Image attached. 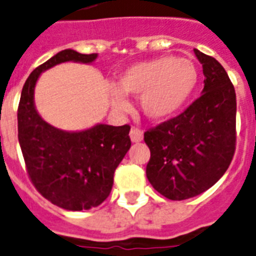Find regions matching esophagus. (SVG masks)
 Segmentation results:
<instances>
[{"mask_svg":"<svg viewBox=\"0 0 256 256\" xmlns=\"http://www.w3.org/2000/svg\"><path fill=\"white\" fill-rule=\"evenodd\" d=\"M130 139H132V143H139V142L143 140V132L136 128H132L130 130Z\"/></svg>","mask_w":256,"mask_h":256,"instance_id":"34e87169","label":"esophagus"}]
</instances>
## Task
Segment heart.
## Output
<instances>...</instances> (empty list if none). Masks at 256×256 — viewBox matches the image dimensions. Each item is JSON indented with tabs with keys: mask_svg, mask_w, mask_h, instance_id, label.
I'll list each match as a JSON object with an SVG mask.
<instances>
[{
	"mask_svg": "<svg viewBox=\"0 0 256 256\" xmlns=\"http://www.w3.org/2000/svg\"><path fill=\"white\" fill-rule=\"evenodd\" d=\"M198 83V70L186 58L158 57L126 68L112 92V105L124 110L122 95L139 96V106L151 121H164L174 116L188 102Z\"/></svg>",
	"mask_w": 256,
	"mask_h": 256,
	"instance_id": "obj_1",
	"label": "heart"
}]
</instances>
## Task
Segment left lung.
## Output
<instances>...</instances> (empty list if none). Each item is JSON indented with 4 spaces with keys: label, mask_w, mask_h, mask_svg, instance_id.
<instances>
[{
    "label": "left lung",
    "mask_w": 256,
    "mask_h": 256,
    "mask_svg": "<svg viewBox=\"0 0 256 256\" xmlns=\"http://www.w3.org/2000/svg\"><path fill=\"white\" fill-rule=\"evenodd\" d=\"M204 88L184 113L144 132L151 151L146 174L170 200L204 192L220 180L236 150V91L218 60L194 49Z\"/></svg>",
    "instance_id": "obj_1"
}]
</instances>
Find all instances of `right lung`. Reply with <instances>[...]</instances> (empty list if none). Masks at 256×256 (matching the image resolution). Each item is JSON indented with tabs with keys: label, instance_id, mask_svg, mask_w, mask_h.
<instances>
[{
	"label": "right lung",
	"instance_id": "add662e5",
	"mask_svg": "<svg viewBox=\"0 0 256 256\" xmlns=\"http://www.w3.org/2000/svg\"><path fill=\"white\" fill-rule=\"evenodd\" d=\"M96 58L98 53L58 52L30 74L18 106V139L32 184L45 199L68 211L98 207L109 196L114 170L132 146L130 126L98 124L80 132L54 128L36 110V82L56 65L92 64Z\"/></svg>",
	"mask_w": 256,
	"mask_h": 256
}]
</instances>
